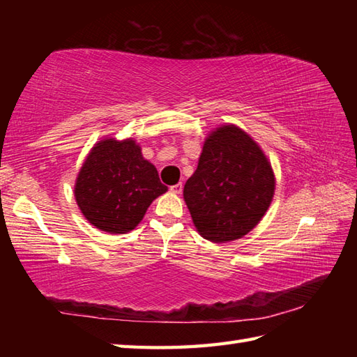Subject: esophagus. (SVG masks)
I'll list each match as a JSON object with an SVG mask.
<instances>
[{"mask_svg": "<svg viewBox=\"0 0 357 357\" xmlns=\"http://www.w3.org/2000/svg\"><path fill=\"white\" fill-rule=\"evenodd\" d=\"M170 192L174 193V195H181V192H183V184H174L170 187Z\"/></svg>", "mask_w": 357, "mask_h": 357, "instance_id": "obj_1", "label": "esophagus"}]
</instances>
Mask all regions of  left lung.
Masks as SVG:
<instances>
[{"instance_id":"obj_1","label":"left lung","mask_w":357,"mask_h":357,"mask_svg":"<svg viewBox=\"0 0 357 357\" xmlns=\"http://www.w3.org/2000/svg\"><path fill=\"white\" fill-rule=\"evenodd\" d=\"M275 195V174L261 147L242 128L218 127L204 142L184 199L204 239L230 242L259 224Z\"/></svg>"}]
</instances>
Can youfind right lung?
<instances>
[{"instance_id": "1", "label": "right lung", "mask_w": 357, "mask_h": 357, "mask_svg": "<svg viewBox=\"0 0 357 357\" xmlns=\"http://www.w3.org/2000/svg\"><path fill=\"white\" fill-rule=\"evenodd\" d=\"M167 187L156 167L142 158L132 138L95 144L75 184V199L87 221L102 231L123 234L138 225Z\"/></svg>"}]
</instances>
